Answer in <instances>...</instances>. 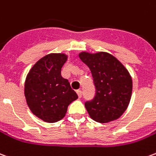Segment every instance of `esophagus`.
Wrapping results in <instances>:
<instances>
[{
    "label": "esophagus",
    "instance_id": "obj_1",
    "mask_svg": "<svg viewBox=\"0 0 156 156\" xmlns=\"http://www.w3.org/2000/svg\"><path fill=\"white\" fill-rule=\"evenodd\" d=\"M77 94H78V97H79V98H81L82 95H83V92H82L81 89H78V90H77Z\"/></svg>",
    "mask_w": 156,
    "mask_h": 156
}]
</instances>
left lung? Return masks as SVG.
I'll return each mask as SVG.
<instances>
[{"label":"left lung","mask_w":156,"mask_h":156,"mask_svg":"<svg viewBox=\"0 0 156 156\" xmlns=\"http://www.w3.org/2000/svg\"><path fill=\"white\" fill-rule=\"evenodd\" d=\"M79 58L90 69L95 87L94 98L84 103L90 117L99 123L117 119L130 101L132 79L129 72L107 52H81Z\"/></svg>","instance_id":"obj_1"}]
</instances>
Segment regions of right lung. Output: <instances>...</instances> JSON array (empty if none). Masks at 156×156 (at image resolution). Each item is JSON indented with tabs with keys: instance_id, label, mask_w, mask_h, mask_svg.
<instances>
[{
	"instance_id": "obj_1",
	"label": "right lung",
	"mask_w": 156,
	"mask_h": 156,
	"mask_svg": "<svg viewBox=\"0 0 156 156\" xmlns=\"http://www.w3.org/2000/svg\"><path fill=\"white\" fill-rule=\"evenodd\" d=\"M67 56L53 53L45 56L29 72L25 83V97L31 111L45 122L54 123L67 113L68 105L78 98L61 69Z\"/></svg>"
}]
</instances>
